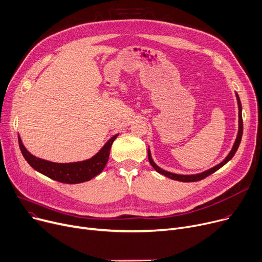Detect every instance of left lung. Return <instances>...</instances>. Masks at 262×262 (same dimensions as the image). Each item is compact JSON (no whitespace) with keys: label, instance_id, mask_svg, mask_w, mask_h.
I'll return each mask as SVG.
<instances>
[{"label":"left lung","instance_id":"8db88e82","mask_svg":"<svg viewBox=\"0 0 262 262\" xmlns=\"http://www.w3.org/2000/svg\"><path fill=\"white\" fill-rule=\"evenodd\" d=\"M236 94V98H237V102H238V117H239V121H238V133H237V137H236V141L232 147V150L229 151V153L227 155V157L218 165L213 166L212 168L210 169H207V170L203 171V172H200V173H194V174H180V173H173V172H170V171H167L165 170V169L161 168L160 166H158L155 161H153L152 157H151V151L148 147V160L151 164V166L156 169V171H158L159 173L171 179V180H176V181H180V182H196V181H200V180H203L205 179L206 177L210 176L211 173L216 172L218 169H220L221 167H223L228 161H230L233 159V157L235 156L236 151L238 150V147L240 145V142H241V138H242V132H243V121H242V106H241V101H240V98H239V95L237 93Z\"/></svg>","mask_w":262,"mask_h":262}]
</instances>
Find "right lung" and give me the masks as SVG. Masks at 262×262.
I'll return each instance as SVG.
<instances>
[{
  "label": "right lung",
  "mask_w": 262,
  "mask_h": 262,
  "mask_svg": "<svg viewBox=\"0 0 262 262\" xmlns=\"http://www.w3.org/2000/svg\"><path fill=\"white\" fill-rule=\"evenodd\" d=\"M117 136L118 133L109 138L101 149L91 159L74 163H54L39 159L27 151L20 135H18V140L24 159L35 170L61 183L78 184L90 181L102 172L107 160H109L111 146Z\"/></svg>",
  "instance_id": "right-lung-1"
}]
</instances>
